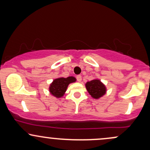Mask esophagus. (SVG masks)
<instances>
[{"mask_svg":"<svg viewBox=\"0 0 150 150\" xmlns=\"http://www.w3.org/2000/svg\"><path fill=\"white\" fill-rule=\"evenodd\" d=\"M76 78H77V80L78 81V82H81V81H82V76H81V75H77V77H76Z\"/></svg>","mask_w":150,"mask_h":150,"instance_id":"34e87169","label":"esophagus"}]
</instances>
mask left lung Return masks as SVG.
I'll use <instances>...</instances> for the list:
<instances>
[{
	"instance_id": "left-lung-1",
	"label": "left lung",
	"mask_w": 150,
	"mask_h": 150,
	"mask_svg": "<svg viewBox=\"0 0 150 150\" xmlns=\"http://www.w3.org/2000/svg\"><path fill=\"white\" fill-rule=\"evenodd\" d=\"M86 89L90 94L91 97L94 99H99L104 96L106 92V87L100 80L98 79H94L85 84Z\"/></svg>"
}]
</instances>
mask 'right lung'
Returning <instances> with one entry per match:
<instances>
[{"label":"right lung","mask_w":150,"mask_h":150,"mask_svg":"<svg viewBox=\"0 0 150 150\" xmlns=\"http://www.w3.org/2000/svg\"><path fill=\"white\" fill-rule=\"evenodd\" d=\"M76 82V78L73 76L65 77H58L55 79L49 86V92L53 97L61 98L63 97L68 85L70 83Z\"/></svg>","instance_id":"1"}]
</instances>
